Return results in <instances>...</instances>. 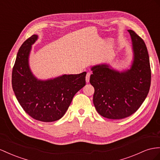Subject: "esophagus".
Returning <instances> with one entry per match:
<instances>
[{
  "mask_svg": "<svg viewBox=\"0 0 160 160\" xmlns=\"http://www.w3.org/2000/svg\"><path fill=\"white\" fill-rule=\"evenodd\" d=\"M90 75H91V73H90V72H88V73H87V75H86L85 80H86V82H87V83H89V82Z\"/></svg>",
  "mask_w": 160,
  "mask_h": 160,
  "instance_id": "esophagus-1",
  "label": "esophagus"
}]
</instances>
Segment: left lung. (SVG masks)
I'll return each instance as SVG.
<instances>
[{
  "label": "left lung",
  "instance_id": "left-lung-1",
  "mask_svg": "<svg viewBox=\"0 0 160 160\" xmlns=\"http://www.w3.org/2000/svg\"><path fill=\"white\" fill-rule=\"evenodd\" d=\"M130 33L133 59L127 69L119 71L107 64L91 68L90 83L93 86V104L103 117L122 119L139 108L149 93L151 68L144 41L132 31Z\"/></svg>",
  "mask_w": 160,
  "mask_h": 160
}]
</instances>
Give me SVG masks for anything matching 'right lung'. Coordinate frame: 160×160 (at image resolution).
<instances>
[{
  "label": "right lung",
  "instance_id": "right-lung-1",
  "mask_svg": "<svg viewBox=\"0 0 160 160\" xmlns=\"http://www.w3.org/2000/svg\"><path fill=\"white\" fill-rule=\"evenodd\" d=\"M38 38L34 34L20 47L12 68V87L20 105L31 117L54 122L62 117L75 93L85 85L87 72L38 79L29 64L32 46Z\"/></svg>",
  "mask_w": 160,
  "mask_h": 160
}]
</instances>
